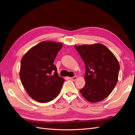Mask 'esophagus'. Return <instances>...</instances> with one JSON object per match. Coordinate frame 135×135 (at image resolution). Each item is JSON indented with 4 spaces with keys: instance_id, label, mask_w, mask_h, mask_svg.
<instances>
[{
    "instance_id": "esophagus-1",
    "label": "esophagus",
    "mask_w": 135,
    "mask_h": 135,
    "mask_svg": "<svg viewBox=\"0 0 135 135\" xmlns=\"http://www.w3.org/2000/svg\"><path fill=\"white\" fill-rule=\"evenodd\" d=\"M70 79L71 80H72V81H75V80L77 79V76H74V77H70Z\"/></svg>"
}]
</instances>
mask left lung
I'll list each match as a JSON object with an SVG mask.
<instances>
[{
  "mask_svg": "<svg viewBox=\"0 0 135 135\" xmlns=\"http://www.w3.org/2000/svg\"><path fill=\"white\" fill-rule=\"evenodd\" d=\"M85 65V85L79 90L91 103L109 96L118 81L119 64L115 55L101 44L75 46Z\"/></svg>",
  "mask_w": 135,
  "mask_h": 135,
  "instance_id": "obj_1",
  "label": "left lung"
}]
</instances>
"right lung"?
<instances>
[{
    "instance_id": "right-lung-1",
    "label": "right lung",
    "mask_w": 135,
    "mask_h": 135,
    "mask_svg": "<svg viewBox=\"0 0 135 135\" xmlns=\"http://www.w3.org/2000/svg\"><path fill=\"white\" fill-rule=\"evenodd\" d=\"M62 47V43L43 41L22 57L20 78L28 95L36 102H50L60 92L64 79L59 76L53 62Z\"/></svg>"
}]
</instances>
